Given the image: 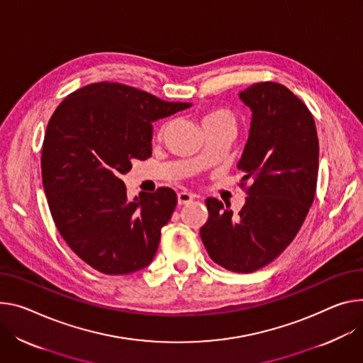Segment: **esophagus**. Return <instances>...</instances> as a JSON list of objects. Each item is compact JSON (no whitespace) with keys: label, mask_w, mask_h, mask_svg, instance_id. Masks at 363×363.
I'll return each instance as SVG.
<instances>
[{"label":"esophagus","mask_w":363,"mask_h":363,"mask_svg":"<svg viewBox=\"0 0 363 363\" xmlns=\"http://www.w3.org/2000/svg\"><path fill=\"white\" fill-rule=\"evenodd\" d=\"M194 200V195L189 192H178V204L185 206Z\"/></svg>","instance_id":"1"}]
</instances>
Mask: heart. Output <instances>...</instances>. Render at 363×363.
<instances>
[{"label":"heart","instance_id":"heart-1","mask_svg":"<svg viewBox=\"0 0 363 363\" xmlns=\"http://www.w3.org/2000/svg\"><path fill=\"white\" fill-rule=\"evenodd\" d=\"M203 124H230L235 127L236 117L227 108H216L203 117Z\"/></svg>","mask_w":363,"mask_h":363}]
</instances>
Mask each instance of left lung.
Instances as JSON below:
<instances>
[{"mask_svg":"<svg viewBox=\"0 0 363 363\" xmlns=\"http://www.w3.org/2000/svg\"><path fill=\"white\" fill-rule=\"evenodd\" d=\"M252 110L249 139L238 168L246 175L245 206L233 213L207 199L201 240L217 265L249 274L278 257L301 228L314 201L318 138L313 114L286 86L257 82L239 94Z\"/></svg>","mask_w":363,"mask_h":363,"instance_id":"left-lung-1","label":"left lung"}]
</instances>
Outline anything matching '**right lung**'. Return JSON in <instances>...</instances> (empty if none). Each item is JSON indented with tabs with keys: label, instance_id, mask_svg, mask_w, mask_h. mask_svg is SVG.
<instances>
[{
	"label": "right lung",
	"instance_id": "obj_1",
	"mask_svg": "<svg viewBox=\"0 0 363 363\" xmlns=\"http://www.w3.org/2000/svg\"><path fill=\"white\" fill-rule=\"evenodd\" d=\"M191 107L117 82L69 94L49 120L42 178L63 240L106 275L146 268L177 206L162 186L128 200L121 175L152 155V123Z\"/></svg>",
	"mask_w": 363,
	"mask_h": 363
}]
</instances>
